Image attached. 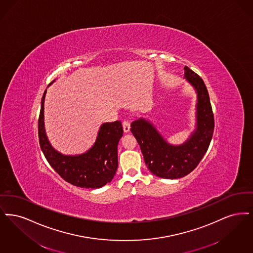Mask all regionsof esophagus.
<instances>
[{"instance_id": "34e87169", "label": "esophagus", "mask_w": 253, "mask_h": 253, "mask_svg": "<svg viewBox=\"0 0 253 253\" xmlns=\"http://www.w3.org/2000/svg\"><path fill=\"white\" fill-rule=\"evenodd\" d=\"M123 128H124V131L128 132L130 129V123L128 120H124L123 122Z\"/></svg>"}]
</instances>
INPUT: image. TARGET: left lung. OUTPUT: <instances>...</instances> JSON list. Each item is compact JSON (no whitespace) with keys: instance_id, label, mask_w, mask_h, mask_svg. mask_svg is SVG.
<instances>
[{"instance_id":"left-lung-1","label":"left lung","mask_w":253,"mask_h":253,"mask_svg":"<svg viewBox=\"0 0 253 253\" xmlns=\"http://www.w3.org/2000/svg\"><path fill=\"white\" fill-rule=\"evenodd\" d=\"M184 75L198 92L197 128L187 142L171 145L149 122L139 119L131 123L130 130L141 147L145 165L160 177L173 179L190 174L207 152L213 134V113L204 81L187 66Z\"/></svg>"}]
</instances>
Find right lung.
Listing matches in <instances>:
<instances>
[{
    "label": "right lung",
    "instance_id": "obj_1",
    "mask_svg": "<svg viewBox=\"0 0 253 253\" xmlns=\"http://www.w3.org/2000/svg\"><path fill=\"white\" fill-rule=\"evenodd\" d=\"M39 117V141L44 156L55 172L67 182L81 188H101L110 183L118 167L117 146L123 136L121 121L105 123L93 146L78 156L60 154L51 146L44 129V99Z\"/></svg>",
    "mask_w": 253,
    "mask_h": 253
}]
</instances>
